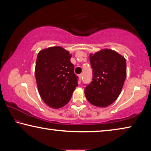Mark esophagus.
I'll return each instance as SVG.
<instances>
[{
	"label": "esophagus",
	"mask_w": 151,
	"mask_h": 151,
	"mask_svg": "<svg viewBox=\"0 0 151 151\" xmlns=\"http://www.w3.org/2000/svg\"><path fill=\"white\" fill-rule=\"evenodd\" d=\"M78 77H79V80L81 81V79H82V77H83V75L81 74V75H78Z\"/></svg>",
	"instance_id": "obj_1"
}]
</instances>
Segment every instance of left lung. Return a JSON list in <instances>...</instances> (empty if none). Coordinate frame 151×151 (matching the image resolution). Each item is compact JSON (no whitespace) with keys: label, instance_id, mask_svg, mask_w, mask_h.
Wrapping results in <instances>:
<instances>
[{"label":"left lung","instance_id":"1","mask_svg":"<svg viewBox=\"0 0 151 151\" xmlns=\"http://www.w3.org/2000/svg\"><path fill=\"white\" fill-rule=\"evenodd\" d=\"M93 81L85 88L89 103L106 107L118 99L126 77V62L124 56L109 49L89 55Z\"/></svg>","mask_w":151,"mask_h":151}]
</instances>
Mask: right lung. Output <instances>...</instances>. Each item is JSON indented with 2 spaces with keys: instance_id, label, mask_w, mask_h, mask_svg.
<instances>
[{
  "instance_id": "add662e5",
  "label": "right lung",
  "mask_w": 151,
  "mask_h": 151,
  "mask_svg": "<svg viewBox=\"0 0 151 151\" xmlns=\"http://www.w3.org/2000/svg\"><path fill=\"white\" fill-rule=\"evenodd\" d=\"M71 57L60 46L47 47L37 54L35 68L37 88L43 101L52 108L68 104L78 86Z\"/></svg>"
}]
</instances>
